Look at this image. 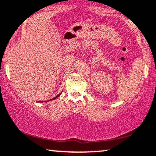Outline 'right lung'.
I'll return each instance as SVG.
<instances>
[{
	"label": "right lung",
	"mask_w": 156,
	"mask_h": 156,
	"mask_svg": "<svg viewBox=\"0 0 156 156\" xmlns=\"http://www.w3.org/2000/svg\"><path fill=\"white\" fill-rule=\"evenodd\" d=\"M61 94H62V93H60V94H59L58 96H55V98H52V99L49 100V101H52V100H54V99H55V98H58V96H60L61 95ZM39 102H44V101H39Z\"/></svg>",
	"instance_id": "add662e5"
}]
</instances>
